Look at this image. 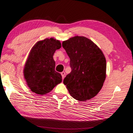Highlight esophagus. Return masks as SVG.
<instances>
[{"instance_id": "1", "label": "esophagus", "mask_w": 133, "mask_h": 133, "mask_svg": "<svg viewBox=\"0 0 133 133\" xmlns=\"http://www.w3.org/2000/svg\"><path fill=\"white\" fill-rule=\"evenodd\" d=\"M61 76H62V78L64 79V77H65V75H66V73H65L64 72H62L61 73Z\"/></svg>"}]
</instances>
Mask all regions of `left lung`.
I'll use <instances>...</instances> for the list:
<instances>
[{
  "label": "left lung",
  "instance_id": "obj_1",
  "mask_svg": "<svg viewBox=\"0 0 133 133\" xmlns=\"http://www.w3.org/2000/svg\"><path fill=\"white\" fill-rule=\"evenodd\" d=\"M62 46L70 58L72 71L63 83L72 97L79 101L90 100L102 89L106 79V61L95 43L84 36L63 41Z\"/></svg>",
  "mask_w": 133,
  "mask_h": 133
}]
</instances>
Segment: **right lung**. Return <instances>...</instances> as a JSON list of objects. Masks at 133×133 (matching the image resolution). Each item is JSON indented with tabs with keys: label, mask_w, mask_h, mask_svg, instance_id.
I'll list each match as a JSON object with an SVG mask.
<instances>
[{
	"label": "right lung",
	"mask_w": 133,
	"mask_h": 133,
	"mask_svg": "<svg viewBox=\"0 0 133 133\" xmlns=\"http://www.w3.org/2000/svg\"><path fill=\"white\" fill-rule=\"evenodd\" d=\"M61 48L60 42L54 38L37 42L30 52L24 69V76L31 91L44 95L62 81L60 73L55 70L53 55Z\"/></svg>",
	"instance_id": "1"
}]
</instances>
